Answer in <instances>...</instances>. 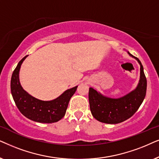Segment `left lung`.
Instances as JSON below:
<instances>
[{
	"label": "left lung",
	"mask_w": 159,
	"mask_h": 159,
	"mask_svg": "<svg viewBox=\"0 0 159 159\" xmlns=\"http://www.w3.org/2000/svg\"><path fill=\"white\" fill-rule=\"evenodd\" d=\"M136 59L140 65V79L138 86L134 91L124 97L118 99L104 97L89 88V100L92 116L99 121L105 124H115L123 122L134 115L145 99L147 89V79L143 67L138 58L129 53Z\"/></svg>",
	"instance_id": "left-lung-1"
}]
</instances>
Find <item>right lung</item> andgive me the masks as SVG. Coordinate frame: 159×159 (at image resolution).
Returning <instances> with one entry per match:
<instances>
[{
    "label": "right lung",
    "mask_w": 159,
    "mask_h": 159,
    "mask_svg": "<svg viewBox=\"0 0 159 159\" xmlns=\"http://www.w3.org/2000/svg\"><path fill=\"white\" fill-rule=\"evenodd\" d=\"M27 57L19 62L11 75V92L14 102L21 113L32 120L46 124L58 121L65 115L70 99L78 86L66 90L54 100L42 101L32 97L23 89L19 79L21 65Z\"/></svg>",
    "instance_id": "add662e5"
}]
</instances>
